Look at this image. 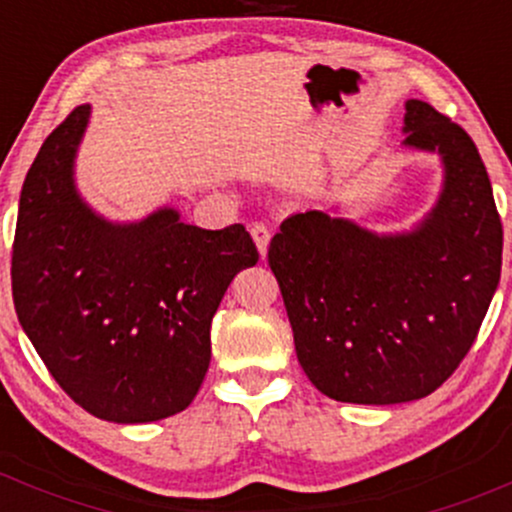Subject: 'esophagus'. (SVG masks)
I'll use <instances>...</instances> for the list:
<instances>
[{
    "mask_svg": "<svg viewBox=\"0 0 512 512\" xmlns=\"http://www.w3.org/2000/svg\"><path fill=\"white\" fill-rule=\"evenodd\" d=\"M250 236H252V240H255L257 252H260V257L264 260V257H267V248H269V240H272V233H269V228L264 226V223H252Z\"/></svg>",
    "mask_w": 512,
    "mask_h": 512,
    "instance_id": "obj_1",
    "label": "esophagus"
}]
</instances>
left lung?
Instances as JSON below:
<instances>
[{
	"mask_svg": "<svg viewBox=\"0 0 512 512\" xmlns=\"http://www.w3.org/2000/svg\"><path fill=\"white\" fill-rule=\"evenodd\" d=\"M404 142L440 161L433 207L378 233L332 209L281 221L269 245L296 356L337 402L402 404L460 366L501 279L503 228L469 134L424 101L404 103Z\"/></svg>",
	"mask_w": 512,
	"mask_h": 512,
	"instance_id": "left-lung-1",
	"label": "left lung"
}]
</instances>
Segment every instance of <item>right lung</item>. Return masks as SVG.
Instances as JSON below:
<instances>
[{
	"mask_svg": "<svg viewBox=\"0 0 512 512\" xmlns=\"http://www.w3.org/2000/svg\"><path fill=\"white\" fill-rule=\"evenodd\" d=\"M91 105L35 156L19 199L11 289L52 378L88 414L149 424L190 407L211 361V317L257 248L240 223L207 231L175 207L98 214L76 185Z\"/></svg>",
	"mask_w": 512,
	"mask_h": 512,
	"instance_id": "right-lung-1",
	"label": "right lung"
}]
</instances>
